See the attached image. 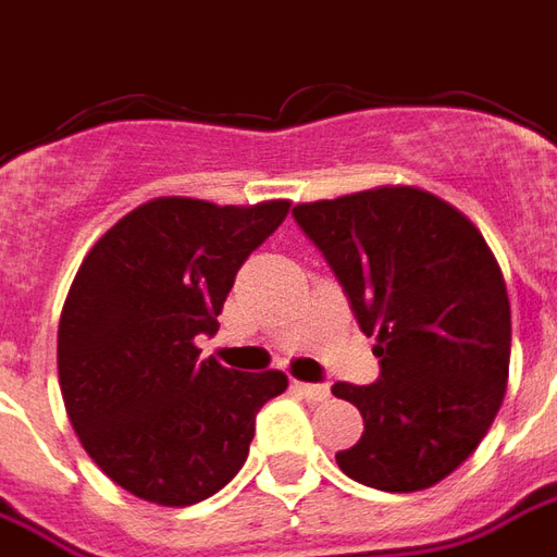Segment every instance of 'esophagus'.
Segmentation results:
<instances>
[{"instance_id":"34e87169","label":"esophagus","mask_w":557,"mask_h":557,"mask_svg":"<svg viewBox=\"0 0 557 557\" xmlns=\"http://www.w3.org/2000/svg\"><path fill=\"white\" fill-rule=\"evenodd\" d=\"M292 387L301 394L304 399H313V403H322V399L331 397V391L327 385H310V382H292Z\"/></svg>"}]
</instances>
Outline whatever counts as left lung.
<instances>
[{"label": "left lung", "mask_w": 557, "mask_h": 557, "mask_svg": "<svg viewBox=\"0 0 557 557\" xmlns=\"http://www.w3.org/2000/svg\"><path fill=\"white\" fill-rule=\"evenodd\" d=\"M292 214L382 363L373 385L331 387L363 418L361 442L337 466L373 490H430L478 450L507 391L510 301L490 244L459 208L409 184Z\"/></svg>", "instance_id": "8db88e82"}]
</instances>
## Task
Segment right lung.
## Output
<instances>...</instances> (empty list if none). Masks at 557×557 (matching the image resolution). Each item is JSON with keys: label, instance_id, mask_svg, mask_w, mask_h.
<instances>
[{"label": "right lung", "instance_id": "right-lung-1", "mask_svg": "<svg viewBox=\"0 0 557 557\" xmlns=\"http://www.w3.org/2000/svg\"><path fill=\"white\" fill-rule=\"evenodd\" d=\"M289 208L154 196L91 244L59 319V387L79 444L115 486L187 507L238 474L256 411L289 379L202 361L194 339L218 331L238 268Z\"/></svg>", "mask_w": 557, "mask_h": 557}]
</instances>
